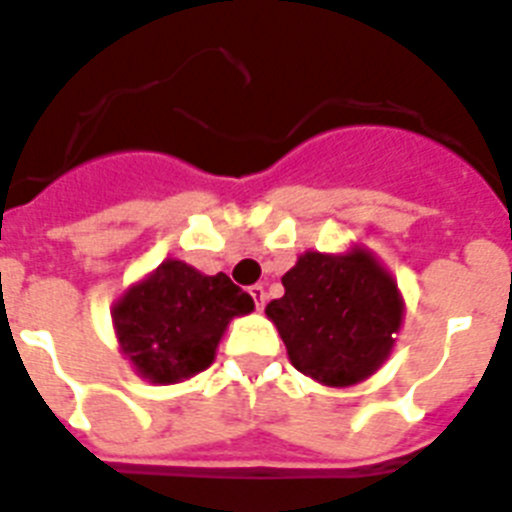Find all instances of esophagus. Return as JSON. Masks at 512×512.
<instances>
[{
  "label": "esophagus",
  "instance_id": "1",
  "mask_svg": "<svg viewBox=\"0 0 512 512\" xmlns=\"http://www.w3.org/2000/svg\"><path fill=\"white\" fill-rule=\"evenodd\" d=\"M249 294H252V299H255V307L257 310H263L265 307V299H268V294H265V289L260 284L249 286Z\"/></svg>",
  "mask_w": 512,
  "mask_h": 512
}]
</instances>
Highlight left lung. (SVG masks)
<instances>
[{
	"instance_id": "obj_1",
	"label": "left lung",
	"mask_w": 512,
	"mask_h": 512,
	"mask_svg": "<svg viewBox=\"0 0 512 512\" xmlns=\"http://www.w3.org/2000/svg\"><path fill=\"white\" fill-rule=\"evenodd\" d=\"M281 284L284 297L273 299L265 313L305 376L350 386L371 376L392 352L402 299L392 276L368 252H307Z\"/></svg>"
}]
</instances>
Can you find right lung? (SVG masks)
I'll use <instances>...</instances> for the list:
<instances>
[{
  "mask_svg": "<svg viewBox=\"0 0 512 512\" xmlns=\"http://www.w3.org/2000/svg\"><path fill=\"white\" fill-rule=\"evenodd\" d=\"M255 302L226 276H202L168 260L120 297L115 328L128 360L155 384H176L213 363L215 347L234 315Z\"/></svg>",
  "mask_w": 512,
  "mask_h": 512,
  "instance_id": "right-lung-1",
  "label": "right lung"
}]
</instances>
